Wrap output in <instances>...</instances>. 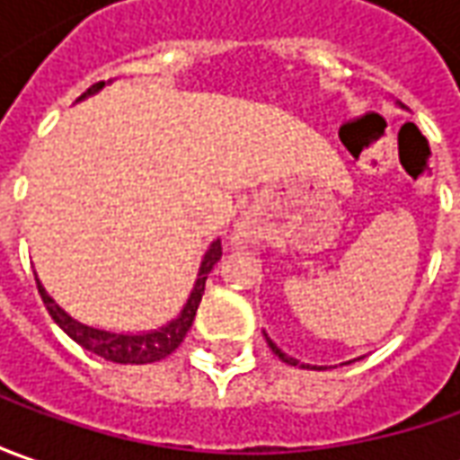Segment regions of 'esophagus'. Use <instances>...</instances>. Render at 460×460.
I'll list each match as a JSON object with an SVG mask.
<instances>
[{"label":"esophagus","mask_w":460,"mask_h":460,"mask_svg":"<svg viewBox=\"0 0 460 460\" xmlns=\"http://www.w3.org/2000/svg\"><path fill=\"white\" fill-rule=\"evenodd\" d=\"M252 234H254V231H252V226L239 224V226H236V231H234V239H236L239 244H244V242H249V239H252Z\"/></svg>","instance_id":"esophagus-1"}]
</instances>
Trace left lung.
<instances>
[{
    "label": "left lung",
    "mask_w": 460,
    "mask_h": 460,
    "mask_svg": "<svg viewBox=\"0 0 460 460\" xmlns=\"http://www.w3.org/2000/svg\"><path fill=\"white\" fill-rule=\"evenodd\" d=\"M400 106H402V103H400ZM264 339H267V343H270V349H272V351H275V354H278V357L282 358L285 364H290V367H300V369H323V367H310V364H303V361H297V358H293L290 354H285V351H282L278 343L270 339L267 333H264Z\"/></svg>",
    "instance_id": "left-lung-1"
}]
</instances>
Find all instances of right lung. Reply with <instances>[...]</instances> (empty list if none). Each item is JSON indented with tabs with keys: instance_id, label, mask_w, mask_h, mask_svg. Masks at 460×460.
Segmentation results:
<instances>
[{
	"instance_id": "right-lung-1",
	"label": "right lung",
	"mask_w": 460,
	"mask_h": 460,
	"mask_svg": "<svg viewBox=\"0 0 460 460\" xmlns=\"http://www.w3.org/2000/svg\"><path fill=\"white\" fill-rule=\"evenodd\" d=\"M103 86H106L103 81L102 84H93L86 93L78 96V102H84L88 96L99 93ZM218 260H221V239H214L211 246L206 249L203 260H200L199 275H196V282H193V290L188 295V300H185V305L181 308V313H178L172 321H167L165 325L152 328V331H139V333H117V331H106V328L81 323V321L73 318L71 313L63 308V305H58L56 300H53V295L45 290V285H42L40 278H38V272H35V282H38L42 303H45L48 313L53 315V321H56L78 346H84L91 354L106 358V361H114V364H152V361H160V358L170 357V354L182 343L188 328L193 325V318H196V310H199L200 297H203V290H206L208 272L214 270V264Z\"/></svg>"
}]
</instances>
